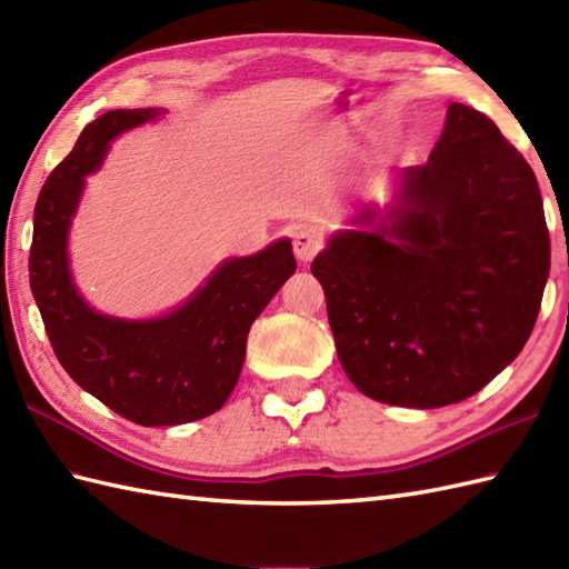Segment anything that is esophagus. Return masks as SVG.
<instances>
[{
	"mask_svg": "<svg viewBox=\"0 0 569 569\" xmlns=\"http://www.w3.org/2000/svg\"><path fill=\"white\" fill-rule=\"evenodd\" d=\"M322 249V237L312 229H300V232L293 234V251L300 263L312 261V257Z\"/></svg>",
	"mask_w": 569,
	"mask_h": 569,
	"instance_id": "obj_1",
	"label": "esophagus"
}]
</instances>
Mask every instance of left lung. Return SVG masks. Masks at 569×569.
<instances>
[{"mask_svg": "<svg viewBox=\"0 0 569 569\" xmlns=\"http://www.w3.org/2000/svg\"><path fill=\"white\" fill-rule=\"evenodd\" d=\"M352 224L310 271L361 393L450 406L518 357L546 291L550 234L533 168L487 114L447 107L428 163L403 168L389 208L365 204Z\"/></svg>", "mask_w": 569, "mask_h": 569, "instance_id": "8db88e82", "label": "left lung"}]
</instances>
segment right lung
Segmentation results:
<instances>
[{"mask_svg":"<svg viewBox=\"0 0 569 569\" xmlns=\"http://www.w3.org/2000/svg\"><path fill=\"white\" fill-rule=\"evenodd\" d=\"M161 107L112 110L82 129L48 176L33 210L29 281L46 335L80 389L139 426H183L220 410L244 367L251 322L296 271L291 239L222 261L166 316L127 320L94 310L72 281L68 234L84 176L112 141L153 122Z\"/></svg>","mask_w":569,"mask_h":569,"instance_id":"1","label":"right lung"}]
</instances>
